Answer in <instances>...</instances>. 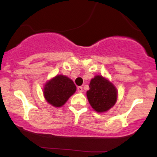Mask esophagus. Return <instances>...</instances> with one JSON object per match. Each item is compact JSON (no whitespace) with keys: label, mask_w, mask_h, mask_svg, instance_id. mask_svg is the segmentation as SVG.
<instances>
[{"label":"esophagus","mask_w":157,"mask_h":157,"mask_svg":"<svg viewBox=\"0 0 157 157\" xmlns=\"http://www.w3.org/2000/svg\"><path fill=\"white\" fill-rule=\"evenodd\" d=\"M77 91H78L79 93H82V91H83L82 86H79V87H77Z\"/></svg>","instance_id":"obj_1"}]
</instances>
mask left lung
Here are the masks:
<instances>
[{"label": "left lung", "mask_w": 157, "mask_h": 157, "mask_svg": "<svg viewBox=\"0 0 157 157\" xmlns=\"http://www.w3.org/2000/svg\"><path fill=\"white\" fill-rule=\"evenodd\" d=\"M89 88L86 92L88 100L97 112H106L115 105L117 100V89L107 78L96 75L91 80Z\"/></svg>", "instance_id": "obj_1"}]
</instances>
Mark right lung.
<instances>
[{
	"label": "right lung",
	"instance_id": "right-lung-1",
	"mask_svg": "<svg viewBox=\"0 0 157 157\" xmlns=\"http://www.w3.org/2000/svg\"><path fill=\"white\" fill-rule=\"evenodd\" d=\"M77 87L69 77L56 75L44 85V96L46 102L55 108L61 107L76 91Z\"/></svg>",
	"mask_w": 157,
	"mask_h": 157
}]
</instances>
